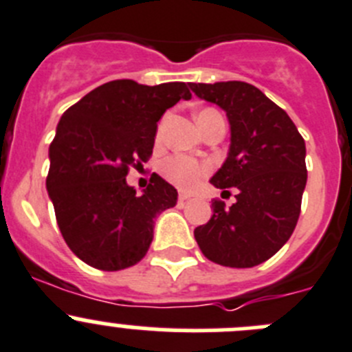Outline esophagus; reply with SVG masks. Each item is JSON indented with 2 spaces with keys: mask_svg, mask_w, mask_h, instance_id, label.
<instances>
[{
  "mask_svg": "<svg viewBox=\"0 0 352 352\" xmlns=\"http://www.w3.org/2000/svg\"><path fill=\"white\" fill-rule=\"evenodd\" d=\"M179 199L180 201H186V199H188V195H186V192H179Z\"/></svg>",
  "mask_w": 352,
  "mask_h": 352,
  "instance_id": "34e87169",
  "label": "esophagus"
}]
</instances>
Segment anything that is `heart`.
I'll return each mask as SVG.
<instances>
[{"label": "heart", "instance_id": "b5f03b06", "mask_svg": "<svg viewBox=\"0 0 352 352\" xmlns=\"http://www.w3.org/2000/svg\"><path fill=\"white\" fill-rule=\"evenodd\" d=\"M161 172L175 186L189 189L204 179L205 173H207V166L195 161L192 157L172 156L164 161L163 166H161Z\"/></svg>", "mask_w": 352, "mask_h": 352}]
</instances>
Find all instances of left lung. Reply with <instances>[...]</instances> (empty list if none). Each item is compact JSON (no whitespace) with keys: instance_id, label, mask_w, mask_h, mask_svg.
<instances>
[{"instance_id":"obj_1","label":"left lung","mask_w":352,"mask_h":352,"mask_svg":"<svg viewBox=\"0 0 352 352\" xmlns=\"http://www.w3.org/2000/svg\"><path fill=\"white\" fill-rule=\"evenodd\" d=\"M201 100L226 112L231 144L212 177L223 195L235 189L226 208L215 199L214 215L196 228L199 249L224 267H256L287 242L298 223L307 184L305 142L289 116L247 82L189 84Z\"/></svg>"}]
</instances>
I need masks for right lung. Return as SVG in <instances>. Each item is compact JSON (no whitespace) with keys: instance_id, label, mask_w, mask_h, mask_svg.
<instances>
[{"instance_id":"add662e5","label":"right lung","mask_w":352,"mask_h":352,"mask_svg":"<svg viewBox=\"0 0 352 352\" xmlns=\"http://www.w3.org/2000/svg\"><path fill=\"white\" fill-rule=\"evenodd\" d=\"M189 98L184 82L112 80L63 113L49 148L47 191L59 230L82 261L116 272L145 256L154 214L173 207L177 191L153 173L138 196L126 175L148 161L166 109Z\"/></svg>"}]
</instances>
